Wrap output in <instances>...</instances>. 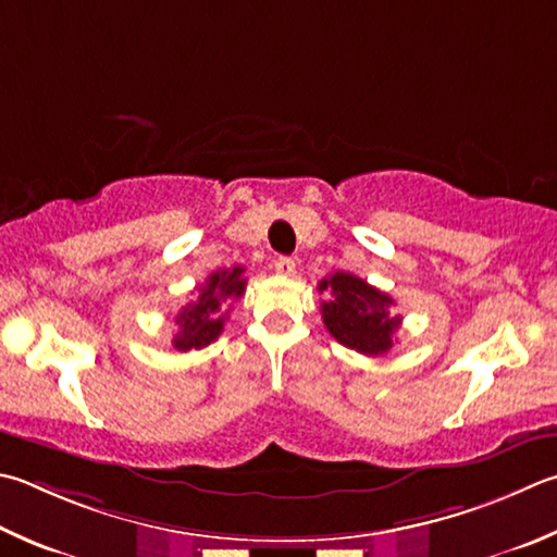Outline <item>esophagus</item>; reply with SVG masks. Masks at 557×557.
Here are the masks:
<instances>
[{
    "instance_id": "1",
    "label": "esophagus",
    "mask_w": 557,
    "mask_h": 557,
    "mask_svg": "<svg viewBox=\"0 0 557 557\" xmlns=\"http://www.w3.org/2000/svg\"><path fill=\"white\" fill-rule=\"evenodd\" d=\"M275 270H277V275L292 277V275H295L297 265H295V260H292V258H287V256H280V258L275 260Z\"/></svg>"
}]
</instances>
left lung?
Segmentation results:
<instances>
[{"instance_id":"1","label":"left lung","mask_w":557,"mask_h":557,"mask_svg":"<svg viewBox=\"0 0 557 557\" xmlns=\"http://www.w3.org/2000/svg\"><path fill=\"white\" fill-rule=\"evenodd\" d=\"M319 292L329 295L326 301H321L323 326L341 346L362 356H382L392 348V336L401 319L389 313L394 305L389 295L350 272H333L331 277H323Z\"/></svg>"}]
</instances>
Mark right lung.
<instances>
[{"label": "right lung", "mask_w": 557, "mask_h": 557, "mask_svg": "<svg viewBox=\"0 0 557 557\" xmlns=\"http://www.w3.org/2000/svg\"><path fill=\"white\" fill-rule=\"evenodd\" d=\"M246 268L236 265L234 270L211 272L205 287H199V297L182 307L177 313V333L173 346L180 352L191 348H205L211 341L219 338L226 323V307L231 301L244 297L246 292Z\"/></svg>", "instance_id": "obj_1"}]
</instances>
